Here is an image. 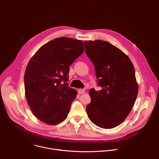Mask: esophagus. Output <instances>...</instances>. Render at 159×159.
<instances>
[{"mask_svg":"<svg viewBox=\"0 0 159 159\" xmlns=\"http://www.w3.org/2000/svg\"><path fill=\"white\" fill-rule=\"evenodd\" d=\"M78 93L79 94H84L85 93V90L84 89H80L78 90Z\"/></svg>","mask_w":159,"mask_h":159,"instance_id":"obj_1","label":"esophagus"}]
</instances>
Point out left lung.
I'll return each mask as SVG.
<instances>
[{
    "label": "left lung",
    "mask_w": 159,
    "mask_h": 159,
    "mask_svg": "<svg viewBox=\"0 0 159 159\" xmlns=\"http://www.w3.org/2000/svg\"><path fill=\"white\" fill-rule=\"evenodd\" d=\"M85 52L95 68L100 90L90 89L86 106L89 118L105 129L115 128L128 116L138 95L135 71L129 57L110 43L85 41Z\"/></svg>",
    "instance_id": "left-lung-1"
}]
</instances>
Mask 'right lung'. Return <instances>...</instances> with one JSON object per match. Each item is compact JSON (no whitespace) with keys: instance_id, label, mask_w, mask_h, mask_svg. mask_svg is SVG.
I'll use <instances>...</instances> for the list:
<instances>
[{"instance_id":"right-lung-1","label":"right lung","mask_w":159,"mask_h":159,"mask_svg":"<svg viewBox=\"0 0 159 159\" xmlns=\"http://www.w3.org/2000/svg\"><path fill=\"white\" fill-rule=\"evenodd\" d=\"M84 50L82 41L60 37L42 46L25 74V95L33 114L55 125L67 116L77 91L69 87V66Z\"/></svg>"}]
</instances>
